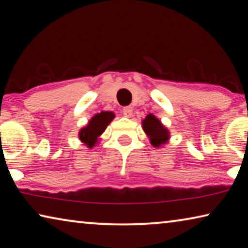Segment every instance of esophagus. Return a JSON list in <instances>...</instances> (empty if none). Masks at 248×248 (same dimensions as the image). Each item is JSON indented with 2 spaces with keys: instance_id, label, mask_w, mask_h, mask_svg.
<instances>
[{
  "instance_id": "34e87169",
  "label": "esophagus",
  "mask_w": 248,
  "mask_h": 248,
  "mask_svg": "<svg viewBox=\"0 0 248 248\" xmlns=\"http://www.w3.org/2000/svg\"><path fill=\"white\" fill-rule=\"evenodd\" d=\"M123 114H124V117H128V118H130V117H132V114H133L132 107H130V106L124 107V109H123Z\"/></svg>"
}]
</instances>
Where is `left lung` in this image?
<instances>
[{
	"mask_svg": "<svg viewBox=\"0 0 248 248\" xmlns=\"http://www.w3.org/2000/svg\"><path fill=\"white\" fill-rule=\"evenodd\" d=\"M144 131L150 136L151 143L154 146H159L165 143L169 139V131L163 127L161 121L155 118L153 115H148L143 120Z\"/></svg>",
	"mask_w": 248,
	"mask_h": 248,
	"instance_id": "8db88e82",
	"label": "left lung"
}]
</instances>
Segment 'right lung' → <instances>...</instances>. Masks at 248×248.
I'll use <instances>...</instances> for the list:
<instances>
[{
	"instance_id": "right-lung-1",
	"label": "right lung",
	"mask_w": 248,
	"mask_h": 248,
	"mask_svg": "<svg viewBox=\"0 0 248 248\" xmlns=\"http://www.w3.org/2000/svg\"><path fill=\"white\" fill-rule=\"evenodd\" d=\"M114 117L115 115L109 111H102L100 114L95 115L91 119L87 127L83 128L79 131V139L86 145L92 148L96 143L97 137H99L105 131V129L110 124V121L114 119Z\"/></svg>"
}]
</instances>
